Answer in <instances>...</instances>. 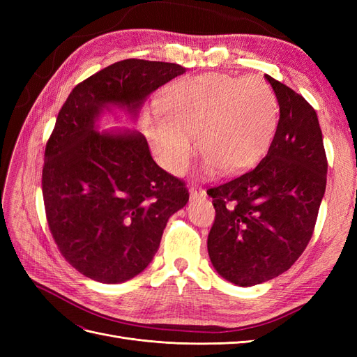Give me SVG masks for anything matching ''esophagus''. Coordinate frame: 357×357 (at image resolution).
I'll return each mask as SVG.
<instances>
[{
  "mask_svg": "<svg viewBox=\"0 0 357 357\" xmlns=\"http://www.w3.org/2000/svg\"><path fill=\"white\" fill-rule=\"evenodd\" d=\"M189 195H190V199H198V198H205V197H207V192H205L202 188L192 186L189 189Z\"/></svg>",
  "mask_w": 357,
  "mask_h": 357,
  "instance_id": "1",
  "label": "esophagus"
}]
</instances>
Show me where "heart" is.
<instances>
[{"label": "heart", "instance_id": "obj_1", "mask_svg": "<svg viewBox=\"0 0 357 357\" xmlns=\"http://www.w3.org/2000/svg\"><path fill=\"white\" fill-rule=\"evenodd\" d=\"M164 110L150 117L149 137L162 165L176 176L186 171L195 137L207 171L235 174L252 167L271 144L278 122L268 83L222 73L172 82L164 93Z\"/></svg>", "mask_w": 357, "mask_h": 357}]
</instances>
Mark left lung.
I'll return each mask as SVG.
<instances>
[{"label":"left lung","mask_w":357,"mask_h":357,"mask_svg":"<svg viewBox=\"0 0 357 357\" xmlns=\"http://www.w3.org/2000/svg\"><path fill=\"white\" fill-rule=\"evenodd\" d=\"M280 119L259 165L207 190L215 219L208 234L213 266L236 286L278 277L305 250L326 189L328 160L316 110L289 86L265 75Z\"/></svg>","instance_id":"1"}]
</instances>
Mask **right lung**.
<instances>
[{
    "instance_id": "obj_1",
    "label": "right lung",
    "mask_w": 357,
    "mask_h": 357,
    "mask_svg": "<svg viewBox=\"0 0 357 357\" xmlns=\"http://www.w3.org/2000/svg\"><path fill=\"white\" fill-rule=\"evenodd\" d=\"M186 68L125 59L79 83L59 110L46 144L43 199L61 255L95 282L131 280L152 262L168 219L189 192L162 169L138 131L98 132L104 110L137 119L147 96Z\"/></svg>"
}]
</instances>
